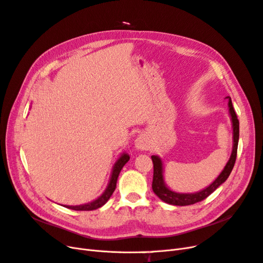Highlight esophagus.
<instances>
[{"label": "esophagus", "instance_id": "esophagus-1", "mask_svg": "<svg viewBox=\"0 0 263 263\" xmlns=\"http://www.w3.org/2000/svg\"><path fill=\"white\" fill-rule=\"evenodd\" d=\"M135 145H136V148H137V149L148 150L150 148V141H149L148 138H146V136L139 135L135 140Z\"/></svg>", "mask_w": 263, "mask_h": 263}]
</instances>
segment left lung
Masks as SVG:
<instances>
[{
  "instance_id": "1",
  "label": "left lung",
  "mask_w": 263,
  "mask_h": 263,
  "mask_svg": "<svg viewBox=\"0 0 263 263\" xmlns=\"http://www.w3.org/2000/svg\"><path fill=\"white\" fill-rule=\"evenodd\" d=\"M227 98L229 99L230 114L233 123V151H232V154H231L229 162L224 167V170L218 176L217 179L211 185L196 193H176L170 190V189H168L164 183L163 164L161 159L156 155L151 156L152 162H153L152 190L165 203L176 205V206H185V205L195 204L197 202H202L203 199H205L206 197L211 195L219 185H221L228 179L231 172H232L236 161V154H237V145H238V137H239V122L237 120V115L233 108L231 97H227Z\"/></svg>"
}]
</instances>
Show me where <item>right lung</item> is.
Masks as SVG:
<instances>
[{
  "instance_id": "right-lung-1",
  "label": "right lung",
  "mask_w": 263,
  "mask_h": 263,
  "mask_svg": "<svg viewBox=\"0 0 263 263\" xmlns=\"http://www.w3.org/2000/svg\"><path fill=\"white\" fill-rule=\"evenodd\" d=\"M129 161V155L127 154H123L120 159L118 160V162L114 164V167H113V172H112V175H111V179H110V182L108 184V187L106 189V191L103 192V194L98 197L97 199H95V201L91 202V203H88V204H85V205H80V206H66L67 208H70V209H73V211H93V209H97L99 207H101L102 205L106 204L109 198L111 197V195L113 194L115 187H117V181H118V177L122 171L123 166L127 163Z\"/></svg>"
}]
</instances>
